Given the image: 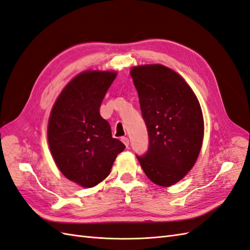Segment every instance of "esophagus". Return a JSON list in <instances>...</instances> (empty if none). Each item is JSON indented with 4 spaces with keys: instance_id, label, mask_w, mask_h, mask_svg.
<instances>
[{
    "instance_id": "esophagus-1",
    "label": "esophagus",
    "mask_w": 250,
    "mask_h": 250,
    "mask_svg": "<svg viewBox=\"0 0 250 250\" xmlns=\"http://www.w3.org/2000/svg\"><path fill=\"white\" fill-rule=\"evenodd\" d=\"M121 142L125 144V146H126V148H127V146H129V138H127V137H121Z\"/></svg>"
}]
</instances>
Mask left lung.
Returning a JSON list of instances; mask_svg holds the SVG:
<instances>
[{
  "instance_id": "1",
  "label": "left lung",
  "mask_w": 250,
  "mask_h": 250,
  "mask_svg": "<svg viewBox=\"0 0 250 250\" xmlns=\"http://www.w3.org/2000/svg\"><path fill=\"white\" fill-rule=\"evenodd\" d=\"M149 150L138 162L149 180L170 187L187 175L200 155L204 117L200 101L183 77L163 64L133 66Z\"/></svg>"
}]
</instances>
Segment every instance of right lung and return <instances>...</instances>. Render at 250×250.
<instances>
[{
  "label": "right lung",
  "instance_id": "obj_1",
  "mask_svg": "<svg viewBox=\"0 0 250 250\" xmlns=\"http://www.w3.org/2000/svg\"><path fill=\"white\" fill-rule=\"evenodd\" d=\"M116 76L114 70H84L64 86L50 111L47 140L54 162L68 181L83 188L105 180L125 148L112 137L99 113Z\"/></svg>",
  "mask_w": 250,
  "mask_h": 250
}]
</instances>
